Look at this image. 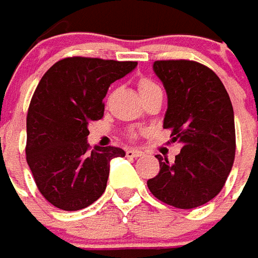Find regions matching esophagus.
<instances>
[{
  "label": "esophagus",
  "instance_id": "obj_1",
  "mask_svg": "<svg viewBox=\"0 0 258 258\" xmlns=\"http://www.w3.org/2000/svg\"><path fill=\"white\" fill-rule=\"evenodd\" d=\"M125 154H127V157H141V156H144V153L141 152V150H137V149H128L127 152H125Z\"/></svg>",
  "mask_w": 258,
  "mask_h": 258
}]
</instances>
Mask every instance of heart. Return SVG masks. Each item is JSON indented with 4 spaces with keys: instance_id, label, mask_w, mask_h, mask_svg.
I'll list each match as a JSON object with an SVG mask.
<instances>
[{
    "instance_id": "heart-1",
    "label": "heart",
    "mask_w": 258,
    "mask_h": 258,
    "mask_svg": "<svg viewBox=\"0 0 258 258\" xmlns=\"http://www.w3.org/2000/svg\"><path fill=\"white\" fill-rule=\"evenodd\" d=\"M156 87H158V86L154 82L149 81V79H141L139 81V93H141V95L148 93V91L153 90Z\"/></svg>"
}]
</instances>
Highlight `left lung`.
Returning <instances> with one entry per match:
<instances>
[{
  "label": "left lung",
  "mask_w": 258,
  "mask_h": 258,
  "mask_svg": "<svg viewBox=\"0 0 258 258\" xmlns=\"http://www.w3.org/2000/svg\"><path fill=\"white\" fill-rule=\"evenodd\" d=\"M167 91L164 128L182 145L173 163L157 154L160 172L148 180L154 197L180 209L201 207L224 186L235 157V123L230 95L219 76L200 62L154 61Z\"/></svg>",
  "instance_id": "obj_1"
}]
</instances>
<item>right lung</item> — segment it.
<instances>
[{
    "label": "right lung",
    "instance_id": "right-lung-1",
    "mask_svg": "<svg viewBox=\"0 0 258 258\" xmlns=\"http://www.w3.org/2000/svg\"><path fill=\"white\" fill-rule=\"evenodd\" d=\"M137 61L68 57L38 83L27 113V156L38 190L62 211H79L102 196L110 160L125 152L95 146L89 152V123L104 116L109 86L137 68Z\"/></svg>",
    "mask_w": 258,
    "mask_h": 258
}]
</instances>
